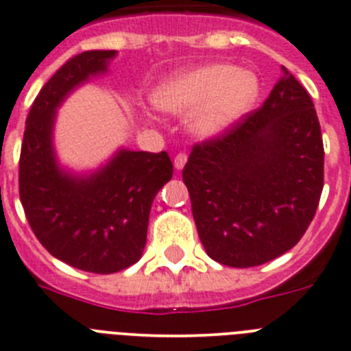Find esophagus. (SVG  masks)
Here are the masks:
<instances>
[{
  "label": "esophagus",
  "instance_id": "esophagus-1",
  "mask_svg": "<svg viewBox=\"0 0 351 351\" xmlns=\"http://www.w3.org/2000/svg\"><path fill=\"white\" fill-rule=\"evenodd\" d=\"M185 162H187V154H183V152H180L178 156L175 157V168L176 169H182L183 166H185Z\"/></svg>",
  "mask_w": 351,
  "mask_h": 351
}]
</instances>
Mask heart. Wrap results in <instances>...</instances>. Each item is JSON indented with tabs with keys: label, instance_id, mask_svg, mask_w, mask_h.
Returning a JSON list of instances; mask_svg holds the SVG:
<instances>
[{
	"label": "heart",
	"instance_id": "b5f03b06",
	"mask_svg": "<svg viewBox=\"0 0 351 351\" xmlns=\"http://www.w3.org/2000/svg\"><path fill=\"white\" fill-rule=\"evenodd\" d=\"M257 77L227 62H211L175 75L154 90L160 112L191 113V129L201 138L217 136L250 112L258 99Z\"/></svg>",
	"mask_w": 351,
	"mask_h": 351
}]
</instances>
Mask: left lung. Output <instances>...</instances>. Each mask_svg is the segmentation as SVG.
<instances>
[{"instance_id":"left-lung-1","label":"left lung","mask_w":351,"mask_h":351,"mask_svg":"<svg viewBox=\"0 0 351 351\" xmlns=\"http://www.w3.org/2000/svg\"><path fill=\"white\" fill-rule=\"evenodd\" d=\"M283 69L264 105L203 143L183 168L204 250L230 267L289 252L324 189V141L313 101Z\"/></svg>"}]
</instances>
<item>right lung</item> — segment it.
Instances as JSON below:
<instances>
[{
	"label": "right lung",
	"instance_id": "obj_1",
	"mask_svg": "<svg viewBox=\"0 0 351 351\" xmlns=\"http://www.w3.org/2000/svg\"><path fill=\"white\" fill-rule=\"evenodd\" d=\"M117 50L82 52L53 73L26 119L19 194L38 241L69 266L97 274L140 261L154 197L173 176L168 152L119 150L93 175L59 168L52 145L56 110L75 87L105 73Z\"/></svg>",
	"mask_w": 351,
	"mask_h": 351
}]
</instances>
